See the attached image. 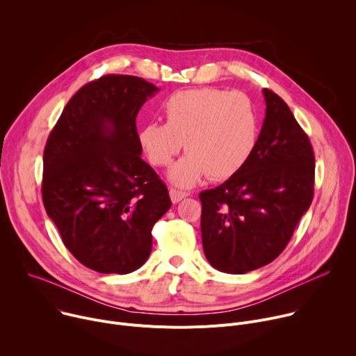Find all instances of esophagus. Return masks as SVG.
Masks as SVG:
<instances>
[{"label": "esophagus", "instance_id": "obj_1", "mask_svg": "<svg viewBox=\"0 0 356 356\" xmlns=\"http://www.w3.org/2000/svg\"><path fill=\"white\" fill-rule=\"evenodd\" d=\"M169 194H170V198H172L173 202H179L180 200H183L184 197L188 195L186 191H180V190H176L173 187L169 190Z\"/></svg>", "mask_w": 356, "mask_h": 356}]
</instances>
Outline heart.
I'll return each mask as SVG.
<instances>
[{
	"label": "heart",
	"mask_w": 356,
	"mask_h": 356,
	"mask_svg": "<svg viewBox=\"0 0 356 356\" xmlns=\"http://www.w3.org/2000/svg\"><path fill=\"white\" fill-rule=\"evenodd\" d=\"M166 122H149L139 143L149 162L169 166L183 147L188 154L169 172L173 184L188 188L209 175L224 180L239 172L259 138V115L250 98L214 87L181 90L163 104Z\"/></svg>",
	"instance_id": "heart-1"
}]
</instances>
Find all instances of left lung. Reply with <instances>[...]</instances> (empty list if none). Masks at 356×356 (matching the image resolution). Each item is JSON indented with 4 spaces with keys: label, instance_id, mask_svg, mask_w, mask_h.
<instances>
[{
    "label": "left lung",
    "instance_id": "left-lung-1",
    "mask_svg": "<svg viewBox=\"0 0 356 356\" xmlns=\"http://www.w3.org/2000/svg\"><path fill=\"white\" fill-rule=\"evenodd\" d=\"M266 117L245 166L200 193L206 258L220 272L242 275L275 261L314 197V152L289 106L264 88Z\"/></svg>",
    "mask_w": 356,
    "mask_h": 356
}]
</instances>
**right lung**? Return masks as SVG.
<instances>
[{"mask_svg":"<svg viewBox=\"0 0 356 356\" xmlns=\"http://www.w3.org/2000/svg\"><path fill=\"white\" fill-rule=\"evenodd\" d=\"M156 91L136 76L90 81L46 140L44 210L72 255L98 273L140 268L152 250V228L172 206L166 184L139 156L136 115Z\"/></svg>","mask_w":356,"mask_h":356,"instance_id":"add662e5","label":"right lung"}]
</instances>
